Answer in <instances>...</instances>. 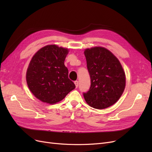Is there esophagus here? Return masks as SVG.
Masks as SVG:
<instances>
[{
  "label": "esophagus",
  "mask_w": 152,
  "mask_h": 152,
  "mask_svg": "<svg viewBox=\"0 0 152 152\" xmlns=\"http://www.w3.org/2000/svg\"><path fill=\"white\" fill-rule=\"evenodd\" d=\"M74 83H75V87H77L78 86H79V81L76 80V81L74 82Z\"/></svg>",
  "instance_id": "esophagus-1"
}]
</instances>
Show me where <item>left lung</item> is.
I'll use <instances>...</instances> for the list:
<instances>
[{
  "label": "left lung",
  "instance_id": "left-lung-1",
  "mask_svg": "<svg viewBox=\"0 0 152 152\" xmlns=\"http://www.w3.org/2000/svg\"><path fill=\"white\" fill-rule=\"evenodd\" d=\"M91 87L83 95L86 103L96 109H104L115 103L126 86V75L118 59L102 47L84 51Z\"/></svg>",
  "mask_w": 152,
  "mask_h": 152
}]
</instances>
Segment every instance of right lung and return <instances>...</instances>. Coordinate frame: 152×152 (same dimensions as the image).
I'll use <instances>...</instances> for the list:
<instances>
[{
  "mask_svg": "<svg viewBox=\"0 0 152 152\" xmlns=\"http://www.w3.org/2000/svg\"><path fill=\"white\" fill-rule=\"evenodd\" d=\"M68 53V49L48 45L32 57L26 71V82L32 94L41 102L56 103L75 88L64 64Z\"/></svg>",
  "mask_w": 152,
  "mask_h": 152,
  "instance_id": "add662e5",
  "label": "right lung"
}]
</instances>
